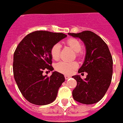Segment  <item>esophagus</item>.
<instances>
[{"mask_svg": "<svg viewBox=\"0 0 123 123\" xmlns=\"http://www.w3.org/2000/svg\"><path fill=\"white\" fill-rule=\"evenodd\" d=\"M70 77V76H68V75H67V74H65V75H64V78H65V79H66V80L68 79H69Z\"/></svg>", "mask_w": 123, "mask_h": 123, "instance_id": "1", "label": "esophagus"}]
</instances>
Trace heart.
Returning <instances> with one entry per match:
<instances>
[{"instance_id":"heart-1","label":"heart","mask_w":123,"mask_h":123,"mask_svg":"<svg viewBox=\"0 0 123 123\" xmlns=\"http://www.w3.org/2000/svg\"><path fill=\"white\" fill-rule=\"evenodd\" d=\"M66 43L70 47L74 52L76 53V55L79 56V52L81 50L82 46L81 43L78 39L74 38H68ZM61 44L56 43L53 45L50 49V55L54 60H58L61 53ZM78 67V64L76 62L61 61L55 65V69L59 73L63 74H70L73 70Z\"/></svg>"}]
</instances>
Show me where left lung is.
Returning a JSON list of instances; mask_svg holds the SVG:
<instances>
[{
    "mask_svg": "<svg viewBox=\"0 0 123 123\" xmlns=\"http://www.w3.org/2000/svg\"><path fill=\"white\" fill-rule=\"evenodd\" d=\"M68 35L80 38L85 44V62L78 71L86 72L82 80L79 75L73 76L76 86L73 91V97L80 103L91 105L98 102L109 87L112 76V58L105 42L97 34L90 31Z\"/></svg>",
    "mask_w": 123,
    "mask_h": 123,
    "instance_id": "obj_1",
    "label": "left lung"
}]
</instances>
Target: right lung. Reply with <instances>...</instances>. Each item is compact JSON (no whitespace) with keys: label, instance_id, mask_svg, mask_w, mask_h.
Here are the masks:
<instances>
[{"label":"right lung","instance_id":"1","mask_svg":"<svg viewBox=\"0 0 123 123\" xmlns=\"http://www.w3.org/2000/svg\"><path fill=\"white\" fill-rule=\"evenodd\" d=\"M67 36L37 31L26 35L17 46L13 56L14 77L20 92L31 103L45 105L56 99L64 75L56 71L50 76L43 73L54 70L50 49Z\"/></svg>","mask_w":123,"mask_h":123}]
</instances>
